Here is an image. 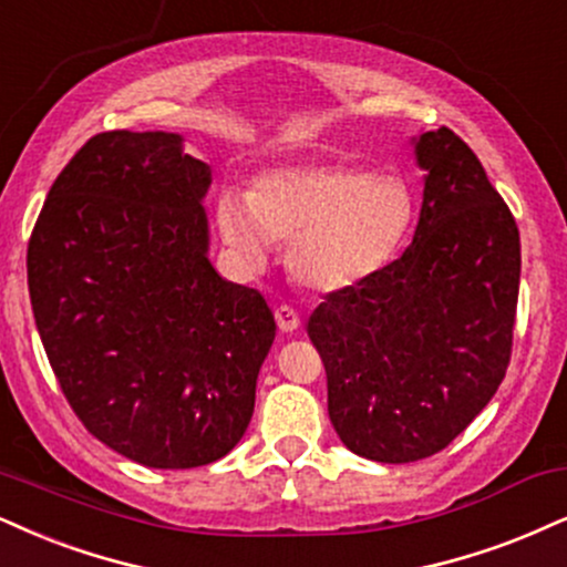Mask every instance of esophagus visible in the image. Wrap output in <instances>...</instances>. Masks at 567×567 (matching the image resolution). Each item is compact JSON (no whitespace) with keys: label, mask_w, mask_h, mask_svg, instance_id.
Instances as JSON below:
<instances>
[{"label":"esophagus","mask_w":567,"mask_h":567,"mask_svg":"<svg viewBox=\"0 0 567 567\" xmlns=\"http://www.w3.org/2000/svg\"><path fill=\"white\" fill-rule=\"evenodd\" d=\"M276 323H278V328H281V331L291 333V331H297L302 320H299V312L295 310V307L278 305L276 307Z\"/></svg>","instance_id":"1"}]
</instances>
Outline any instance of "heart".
Returning <instances> with one entry per match:
<instances>
[{
  "label": "heart",
  "instance_id": "1",
  "mask_svg": "<svg viewBox=\"0 0 567 567\" xmlns=\"http://www.w3.org/2000/svg\"><path fill=\"white\" fill-rule=\"evenodd\" d=\"M223 241L249 270L289 241L286 262L305 289L337 295L375 276L415 218L408 181L344 163H307L265 173L249 197L223 192L215 207Z\"/></svg>",
  "mask_w": 567,
  "mask_h": 567
}]
</instances>
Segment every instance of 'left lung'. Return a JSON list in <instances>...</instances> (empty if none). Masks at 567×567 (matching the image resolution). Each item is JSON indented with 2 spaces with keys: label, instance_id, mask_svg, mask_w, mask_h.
Instances as JSON below:
<instances>
[{
  "label": "left lung",
  "instance_id": "8db88e82",
  "mask_svg": "<svg viewBox=\"0 0 567 567\" xmlns=\"http://www.w3.org/2000/svg\"><path fill=\"white\" fill-rule=\"evenodd\" d=\"M415 155L425 188L412 244L368 281L326 295L307 320L333 429L375 463L442 452L486 408L513 354V213L454 131H425Z\"/></svg>",
  "mask_w": 567,
  "mask_h": 567
}]
</instances>
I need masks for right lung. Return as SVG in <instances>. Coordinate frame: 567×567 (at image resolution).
<instances>
[{
    "instance_id": "1",
    "label": "right lung",
    "mask_w": 567,
    "mask_h": 567,
    "mask_svg": "<svg viewBox=\"0 0 567 567\" xmlns=\"http://www.w3.org/2000/svg\"><path fill=\"white\" fill-rule=\"evenodd\" d=\"M207 186L178 134H96L28 241L33 318L68 404L110 450L163 471L239 444L276 339L260 291L207 260Z\"/></svg>"
}]
</instances>
